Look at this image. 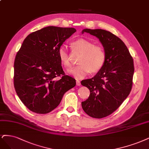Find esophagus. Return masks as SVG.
Listing matches in <instances>:
<instances>
[{
    "label": "esophagus",
    "instance_id": "34e87169",
    "mask_svg": "<svg viewBox=\"0 0 149 149\" xmlns=\"http://www.w3.org/2000/svg\"><path fill=\"white\" fill-rule=\"evenodd\" d=\"M76 85L78 86H81V82L79 81H78V80H77L76 81Z\"/></svg>",
    "mask_w": 149,
    "mask_h": 149
}]
</instances>
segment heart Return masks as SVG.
I'll use <instances>...</instances> for the list:
<instances>
[{
	"mask_svg": "<svg viewBox=\"0 0 149 149\" xmlns=\"http://www.w3.org/2000/svg\"><path fill=\"white\" fill-rule=\"evenodd\" d=\"M72 45L75 50L82 54L78 65L68 70V73L76 79H83L92 73L98 71L103 66L105 61V53L103 48L84 39L75 40ZM58 57L61 63L66 68L71 66L67 47L62 45L58 49Z\"/></svg>",
	"mask_w": 149,
	"mask_h": 149,
	"instance_id": "heart-1",
	"label": "heart"
}]
</instances>
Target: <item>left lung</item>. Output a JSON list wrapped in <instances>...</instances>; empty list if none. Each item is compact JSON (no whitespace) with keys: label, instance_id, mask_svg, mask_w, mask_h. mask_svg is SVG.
Returning a JSON list of instances; mask_svg holds the SVG:
<instances>
[{"label":"left lung","instance_id":"obj_1","mask_svg":"<svg viewBox=\"0 0 149 149\" xmlns=\"http://www.w3.org/2000/svg\"><path fill=\"white\" fill-rule=\"evenodd\" d=\"M97 37L103 45L105 61L95 76L83 80L90 91L88 99L81 102L86 113L95 118L111 114L129 95L132 89L134 62L125 43L116 36L101 29H84Z\"/></svg>","mask_w":149,"mask_h":149}]
</instances>
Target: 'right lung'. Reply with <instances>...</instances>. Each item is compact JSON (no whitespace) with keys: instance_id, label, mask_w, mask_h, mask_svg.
I'll return each mask as SVG.
<instances>
[{"instance_id":"right-lung-1","label":"right lung","mask_w":149,"mask_h":149,"mask_svg":"<svg viewBox=\"0 0 149 149\" xmlns=\"http://www.w3.org/2000/svg\"><path fill=\"white\" fill-rule=\"evenodd\" d=\"M76 31L73 28L50 26L29 34L24 40L15 59L14 87L31 111L48 113L60 104L65 92L76 86V80L65 75L58 54L61 45Z\"/></svg>"}]
</instances>
